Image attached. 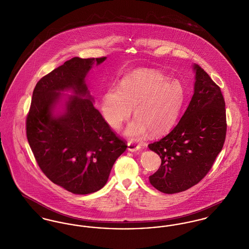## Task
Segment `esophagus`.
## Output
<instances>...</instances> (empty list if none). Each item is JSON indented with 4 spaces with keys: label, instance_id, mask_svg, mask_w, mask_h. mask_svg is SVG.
Listing matches in <instances>:
<instances>
[{
    "label": "esophagus",
    "instance_id": "obj_1",
    "mask_svg": "<svg viewBox=\"0 0 249 249\" xmlns=\"http://www.w3.org/2000/svg\"><path fill=\"white\" fill-rule=\"evenodd\" d=\"M140 149H141L140 145H136V144L132 143V142L128 143V151H130V152H137Z\"/></svg>",
    "mask_w": 249,
    "mask_h": 249
}]
</instances>
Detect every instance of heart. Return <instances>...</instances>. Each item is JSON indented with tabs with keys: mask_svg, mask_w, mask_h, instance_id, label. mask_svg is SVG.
<instances>
[{
	"mask_svg": "<svg viewBox=\"0 0 249 249\" xmlns=\"http://www.w3.org/2000/svg\"><path fill=\"white\" fill-rule=\"evenodd\" d=\"M186 99V89L178 79L148 69H136L122 77L119 89L109 88L101 97V112L114 129L132 115L124 134L139 139L170 132L177 122Z\"/></svg>",
	"mask_w": 249,
	"mask_h": 249,
	"instance_id": "b5f03b06",
	"label": "heart"
}]
</instances>
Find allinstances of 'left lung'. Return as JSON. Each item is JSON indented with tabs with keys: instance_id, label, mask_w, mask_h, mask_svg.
Masks as SVG:
<instances>
[{
	"instance_id": "left-lung-1",
	"label": "left lung",
	"mask_w": 249,
	"mask_h": 249,
	"mask_svg": "<svg viewBox=\"0 0 249 249\" xmlns=\"http://www.w3.org/2000/svg\"><path fill=\"white\" fill-rule=\"evenodd\" d=\"M192 100L168 135L149 145L161 158L150 183L159 192L187 191L210 172L227 134L226 104L220 87L197 64Z\"/></svg>"
}]
</instances>
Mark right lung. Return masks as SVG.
Instances as JSON below:
<instances>
[{"label":"right lung","mask_w":249,"mask_h":249,"mask_svg":"<svg viewBox=\"0 0 249 249\" xmlns=\"http://www.w3.org/2000/svg\"><path fill=\"white\" fill-rule=\"evenodd\" d=\"M105 59L73 57L41 77L26 118V136L38 167L54 184L74 194L102 189L127 148L94 107L85 83L93 65ZM57 106H62L58 112Z\"/></svg>","instance_id":"1"}]
</instances>
